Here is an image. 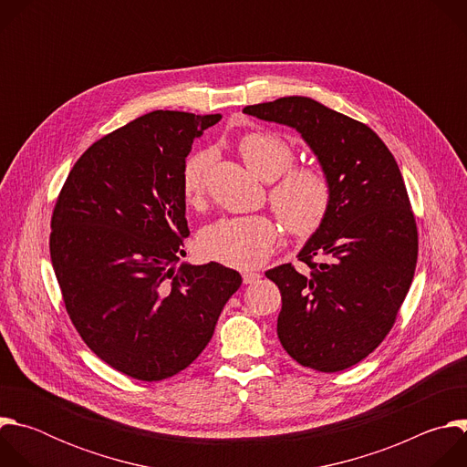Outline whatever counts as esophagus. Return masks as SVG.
<instances>
[{
    "instance_id": "34e87169",
    "label": "esophagus",
    "mask_w": 467,
    "mask_h": 467,
    "mask_svg": "<svg viewBox=\"0 0 467 467\" xmlns=\"http://www.w3.org/2000/svg\"><path fill=\"white\" fill-rule=\"evenodd\" d=\"M242 279H244V285H254V283H258L260 275L256 272H244Z\"/></svg>"
}]
</instances>
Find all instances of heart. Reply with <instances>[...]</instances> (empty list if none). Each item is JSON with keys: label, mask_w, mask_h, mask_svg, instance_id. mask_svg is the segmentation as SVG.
<instances>
[{"label": "heart", "mask_w": 467, "mask_h": 467, "mask_svg": "<svg viewBox=\"0 0 467 467\" xmlns=\"http://www.w3.org/2000/svg\"><path fill=\"white\" fill-rule=\"evenodd\" d=\"M238 151L262 181L270 182L285 173L272 188V203L292 234H312L330 207L332 188L325 171L316 166L290 170L294 150L274 132H247L238 142ZM211 159V151H197L182 166L181 190L188 205L203 197ZM279 234L277 222L268 216L222 218L199 233L197 245L205 258L231 268H254L274 253Z\"/></svg>", "instance_id": "obj_1"}]
</instances>
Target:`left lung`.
Listing matches in <instances>:
<instances>
[{
  "label": "left lung",
  "mask_w": 467,
  "mask_h": 467,
  "mask_svg": "<svg viewBox=\"0 0 467 467\" xmlns=\"http://www.w3.org/2000/svg\"><path fill=\"white\" fill-rule=\"evenodd\" d=\"M244 112L296 129L328 177V213L297 254L310 274L283 264L265 277L281 290L285 351L316 371L348 369L384 340L414 279L418 229L403 175L368 125L312 98Z\"/></svg>",
  "instance_id": "left-lung-1"
}]
</instances>
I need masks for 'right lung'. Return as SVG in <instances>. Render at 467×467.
<instances>
[{"mask_svg": "<svg viewBox=\"0 0 467 467\" xmlns=\"http://www.w3.org/2000/svg\"><path fill=\"white\" fill-rule=\"evenodd\" d=\"M222 114L153 110L92 144L66 179L49 253L85 344L139 380H162L207 348L240 288L236 270L179 258L190 234L181 173Z\"/></svg>", "mask_w": 467, "mask_h": 467, "instance_id": "1", "label": "right lung"}]
</instances>
